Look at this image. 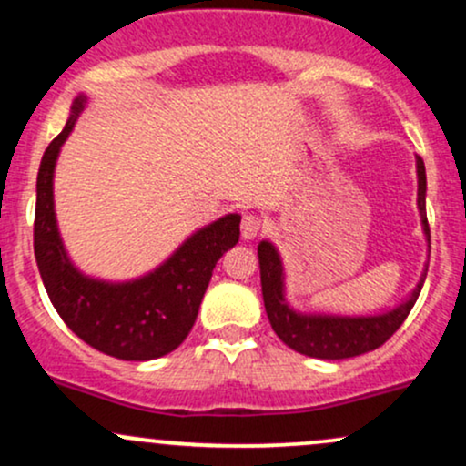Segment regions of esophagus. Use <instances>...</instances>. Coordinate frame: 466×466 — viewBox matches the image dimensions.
<instances>
[{
  "instance_id": "esophagus-1",
  "label": "esophagus",
  "mask_w": 466,
  "mask_h": 466,
  "mask_svg": "<svg viewBox=\"0 0 466 466\" xmlns=\"http://www.w3.org/2000/svg\"><path fill=\"white\" fill-rule=\"evenodd\" d=\"M260 229H263V218L254 215V212H248V215H243V218H240V234H243L245 240L258 237Z\"/></svg>"
}]
</instances>
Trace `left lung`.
Returning <instances> with one entry per match:
<instances>
[{"label": "left lung", "instance_id": "obj_1", "mask_svg": "<svg viewBox=\"0 0 466 466\" xmlns=\"http://www.w3.org/2000/svg\"><path fill=\"white\" fill-rule=\"evenodd\" d=\"M416 170H419V210L422 218L427 240H430V223L425 215V164L416 157ZM260 260V285H263L265 311L269 318L271 329L282 341L300 355L315 357V360H349V357L370 352L399 330L405 322L411 307L419 300V293L425 282V274L419 287L414 289L408 302L386 315L374 318H330V315H300L287 307L282 298V263L276 248L271 243L258 245Z\"/></svg>", "mask_w": 466, "mask_h": 466}]
</instances>
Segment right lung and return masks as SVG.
Wrapping results in <instances>:
<instances>
[{
	"label": "right lung",
	"instance_id": "1",
	"mask_svg": "<svg viewBox=\"0 0 466 466\" xmlns=\"http://www.w3.org/2000/svg\"><path fill=\"white\" fill-rule=\"evenodd\" d=\"M85 96L74 100L72 116L41 159L36 175L35 258L56 313L72 333L92 349L122 361L168 355L190 333L199 304L223 251L238 243L240 217L228 215L199 229L153 274L125 285L92 280L74 269L58 238L52 175Z\"/></svg>",
	"mask_w": 466,
	"mask_h": 466
}]
</instances>
